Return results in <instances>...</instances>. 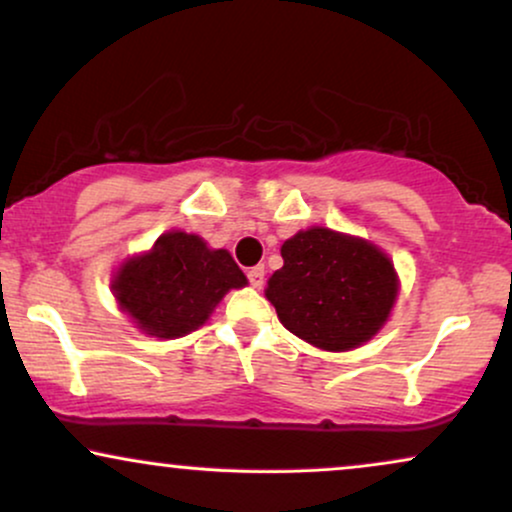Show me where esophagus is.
<instances>
[{"mask_svg": "<svg viewBox=\"0 0 512 512\" xmlns=\"http://www.w3.org/2000/svg\"><path fill=\"white\" fill-rule=\"evenodd\" d=\"M248 281H250L252 288H262V283H264V267H262V264H257V267L248 269Z\"/></svg>", "mask_w": 512, "mask_h": 512, "instance_id": "esophagus-1", "label": "esophagus"}]
</instances>
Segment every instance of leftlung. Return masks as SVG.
<instances>
[{
    "mask_svg": "<svg viewBox=\"0 0 512 512\" xmlns=\"http://www.w3.org/2000/svg\"><path fill=\"white\" fill-rule=\"evenodd\" d=\"M267 300L290 333L328 352L364 345L397 300V271L378 245L314 226L281 245Z\"/></svg>",
    "mask_w": 512,
    "mask_h": 512,
    "instance_id": "8db88e82",
    "label": "left lung"
}]
</instances>
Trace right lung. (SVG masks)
I'll return each mask as SVG.
<instances>
[{
  "mask_svg": "<svg viewBox=\"0 0 512 512\" xmlns=\"http://www.w3.org/2000/svg\"><path fill=\"white\" fill-rule=\"evenodd\" d=\"M245 283L229 252L210 250L193 234L167 231L151 250L122 264L111 288L137 328L170 340L203 326L219 300Z\"/></svg>",
  "mask_w": 512,
  "mask_h": 512,
  "instance_id": "right-lung-1",
  "label": "right lung"
}]
</instances>
